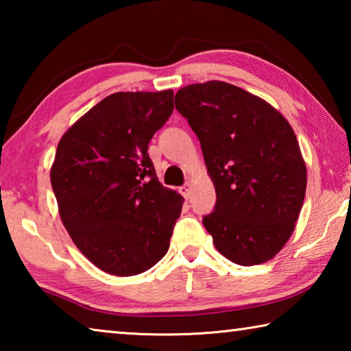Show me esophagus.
<instances>
[{
  "label": "esophagus",
  "mask_w": 351,
  "mask_h": 351,
  "mask_svg": "<svg viewBox=\"0 0 351 351\" xmlns=\"http://www.w3.org/2000/svg\"><path fill=\"white\" fill-rule=\"evenodd\" d=\"M180 192H181V195L186 199H189L190 198V193H192V189H190V186L189 184H186V186H182L181 189H180Z\"/></svg>",
  "instance_id": "obj_1"
}]
</instances>
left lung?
I'll return each mask as SVG.
<instances>
[{"label": "left lung", "mask_w": 351, "mask_h": 351, "mask_svg": "<svg viewBox=\"0 0 351 351\" xmlns=\"http://www.w3.org/2000/svg\"><path fill=\"white\" fill-rule=\"evenodd\" d=\"M175 106L198 136L217 203L203 218L217 251L241 266L271 260L295 228L306 165L289 122L230 83L181 88Z\"/></svg>", "instance_id": "obj_1"}]
</instances>
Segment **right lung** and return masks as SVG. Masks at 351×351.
<instances>
[{"instance_id":"1","label":"right lung","mask_w":351,"mask_h":351,"mask_svg":"<svg viewBox=\"0 0 351 351\" xmlns=\"http://www.w3.org/2000/svg\"><path fill=\"white\" fill-rule=\"evenodd\" d=\"M173 111V91L114 93L57 145L51 184L79 251L111 276H138L169 251L184 198L159 182L148 142Z\"/></svg>"}]
</instances>
